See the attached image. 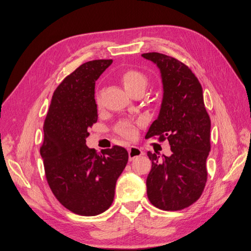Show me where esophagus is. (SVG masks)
I'll return each instance as SVG.
<instances>
[{
	"mask_svg": "<svg viewBox=\"0 0 251 251\" xmlns=\"http://www.w3.org/2000/svg\"><path fill=\"white\" fill-rule=\"evenodd\" d=\"M128 154H129V160L131 161V160H133L134 158L141 156V155L143 154V151H142L140 148L131 146L130 148L128 149Z\"/></svg>",
	"mask_w": 251,
	"mask_h": 251,
	"instance_id": "34e87169",
	"label": "esophagus"
}]
</instances>
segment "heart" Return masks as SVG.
<instances>
[{"label":"heart","instance_id":"heart-1","mask_svg":"<svg viewBox=\"0 0 251 251\" xmlns=\"http://www.w3.org/2000/svg\"><path fill=\"white\" fill-rule=\"evenodd\" d=\"M119 79L125 90L127 91V93L130 94L131 96L139 94L143 95L149 83V80L146 74H144L143 72L139 70L133 69L123 72L122 74L119 76ZM117 132L121 136L125 137V139H134L136 135V125L131 122L121 123L117 127Z\"/></svg>","mask_w":251,"mask_h":251}]
</instances>
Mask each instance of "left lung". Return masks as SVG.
Wrapping results in <instances>:
<instances>
[{
    "mask_svg": "<svg viewBox=\"0 0 251 251\" xmlns=\"http://www.w3.org/2000/svg\"><path fill=\"white\" fill-rule=\"evenodd\" d=\"M157 64L164 84V98L158 118L147 139L168 140L172 154L159 159L147 152L152 161L147 177L151 203L164 211H180L200 198L211 150V119L206 111L202 86L191 69L178 59L156 52L142 54Z\"/></svg>",
    "mask_w": 251,
    "mask_h": 251,
    "instance_id": "1",
    "label": "left lung"
}]
</instances>
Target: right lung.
Here are the masks:
<instances>
[{"mask_svg": "<svg viewBox=\"0 0 251 251\" xmlns=\"http://www.w3.org/2000/svg\"><path fill=\"white\" fill-rule=\"evenodd\" d=\"M111 59L87 61L56 88L44 123V159L48 183L60 203L81 216L99 215L111 205L116 182L128 161V152L112 146L97 153L85 142L98 120L97 79Z\"/></svg>", "mask_w": 251, "mask_h": 251, "instance_id": "obj_1", "label": "right lung"}]
</instances>
